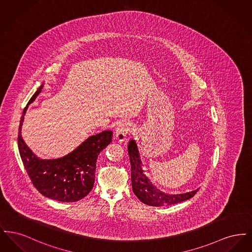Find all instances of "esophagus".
<instances>
[{
	"instance_id": "obj_1",
	"label": "esophagus",
	"mask_w": 252,
	"mask_h": 252,
	"mask_svg": "<svg viewBox=\"0 0 252 252\" xmlns=\"http://www.w3.org/2000/svg\"><path fill=\"white\" fill-rule=\"evenodd\" d=\"M132 132V126L130 124L128 123H121L118 125V126L116 127L115 130V139L123 143L126 141V137L128 134H130Z\"/></svg>"
}]
</instances>
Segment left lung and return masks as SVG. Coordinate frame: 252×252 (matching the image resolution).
<instances>
[{"label": "left lung", "instance_id": "obj_1", "mask_svg": "<svg viewBox=\"0 0 252 252\" xmlns=\"http://www.w3.org/2000/svg\"><path fill=\"white\" fill-rule=\"evenodd\" d=\"M129 160L131 164V184L132 190L136 196L143 202L149 206H169L173 204L182 202L192 197L198 189L179 194H168L158 190L156 186L144 175L143 170V163L136 142L130 140L127 145Z\"/></svg>", "mask_w": 252, "mask_h": 252}]
</instances>
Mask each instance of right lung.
Instances as JSON below:
<instances>
[{"instance_id": "obj_1", "label": "right lung", "mask_w": 252, "mask_h": 252, "mask_svg": "<svg viewBox=\"0 0 252 252\" xmlns=\"http://www.w3.org/2000/svg\"><path fill=\"white\" fill-rule=\"evenodd\" d=\"M41 85L24 108L20 121L18 146L24 168L36 190L44 196L61 202L78 201L92 191L99 153L110 144L112 131L105 130L89 137L68 155L41 159L32 152L22 137V126L28 105L35 101Z\"/></svg>"}]
</instances>
